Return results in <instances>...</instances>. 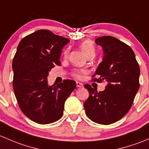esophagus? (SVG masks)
<instances>
[{
	"label": "esophagus",
	"instance_id": "1",
	"mask_svg": "<svg viewBox=\"0 0 149 149\" xmlns=\"http://www.w3.org/2000/svg\"><path fill=\"white\" fill-rule=\"evenodd\" d=\"M76 86H77V87H83V84L82 83H81V82H79V81H77L76 82Z\"/></svg>",
	"mask_w": 149,
	"mask_h": 149
}]
</instances>
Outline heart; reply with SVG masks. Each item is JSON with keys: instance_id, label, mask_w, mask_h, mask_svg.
<instances>
[{"instance_id": "b5f03b06", "label": "heart", "mask_w": 149, "mask_h": 149, "mask_svg": "<svg viewBox=\"0 0 149 149\" xmlns=\"http://www.w3.org/2000/svg\"><path fill=\"white\" fill-rule=\"evenodd\" d=\"M81 48L82 51L84 52L86 57L88 56H94L95 55V47H94V45L93 44V42L90 40H86V41H84L81 44ZM68 54V51L65 50V52H64V57L65 58H67ZM84 73L83 70H76V71L73 72V75L76 78H81V74Z\"/></svg>"}]
</instances>
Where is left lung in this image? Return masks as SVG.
I'll list each match as a JSON object with an SVG mask.
<instances>
[{
  "label": "left lung",
  "instance_id": "left-lung-1",
  "mask_svg": "<svg viewBox=\"0 0 149 149\" xmlns=\"http://www.w3.org/2000/svg\"><path fill=\"white\" fill-rule=\"evenodd\" d=\"M102 47L104 57L99 64L93 81H107L103 91L89 84L84 87L89 97L84 103L87 117L94 123L109 125L127 113L139 88L140 68L133 49L125 43L110 36L95 40Z\"/></svg>",
  "mask_w": 149,
  "mask_h": 149
}]
</instances>
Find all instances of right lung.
Here are the masks:
<instances>
[{
	"instance_id": "add662e5",
	"label": "right lung",
	"mask_w": 149,
	"mask_h": 149,
	"mask_svg": "<svg viewBox=\"0 0 149 149\" xmlns=\"http://www.w3.org/2000/svg\"><path fill=\"white\" fill-rule=\"evenodd\" d=\"M69 40L47 29L24 37L12 63L15 97L24 114L39 124L56 122L63 116L66 99L75 89L74 81L49 86V71L60 65L62 49Z\"/></svg>"
}]
</instances>
